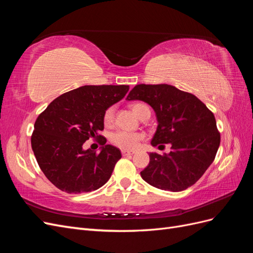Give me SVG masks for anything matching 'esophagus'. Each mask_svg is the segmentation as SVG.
<instances>
[{
  "label": "esophagus",
  "instance_id": "esophagus-1",
  "mask_svg": "<svg viewBox=\"0 0 253 253\" xmlns=\"http://www.w3.org/2000/svg\"><path fill=\"white\" fill-rule=\"evenodd\" d=\"M121 153H122V155H124V156H126V155H133L135 152L134 151H128V150H122Z\"/></svg>",
  "mask_w": 253,
  "mask_h": 253
}]
</instances>
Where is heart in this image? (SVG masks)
<instances>
[{
  "mask_svg": "<svg viewBox=\"0 0 253 253\" xmlns=\"http://www.w3.org/2000/svg\"><path fill=\"white\" fill-rule=\"evenodd\" d=\"M131 109L136 116H138L139 118L144 114V112L150 111V109L147 105H145L144 103H140V102L133 103L131 105ZM114 116H115V106L111 105L103 113L102 121H103L104 126H112L113 121H114ZM142 138H143V134H141V133L116 131L111 135L110 141L113 145H115V147H117L119 149L132 150L137 147V144L140 142V140Z\"/></svg>",
  "mask_w": 253,
  "mask_h": 253,
  "instance_id": "b5f03b06",
  "label": "heart"
}]
</instances>
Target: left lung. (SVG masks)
<instances>
[{
    "instance_id": "8db88e82",
    "label": "left lung",
    "mask_w": 253,
    "mask_h": 253,
    "mask_svg": "<svg viewBox=\"0 0 253 253\" xmlns=\"http://www.w3.org/2000/svg\"><path fill=\"white\" fill-rule=\"evenodd\" d=\"M126 99L144 101L154 109L158 126L153 147L171 144L169 154L150 153L141 177L172 192L193 186L213 163L220 143L213 113L193 94L168 84H138Z\"/></svg>"
}]
</instances>
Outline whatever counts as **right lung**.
<instances>
[{"label":"right lung","mask_w":253,"mask_h":253,"mask_svg":"<svg viewBox=\"0 0 253 253\" xmlns=\"http://www.w3.org/2000/svg\"><path fill=\"white\" fill-rule=\"evenodd\" d=\"M128 85H84L51 101L35 122L34 154L47 179L61 191L79 194L102 187L121 158L119 149L100 135L104 111L118 102ZM89 138L103 145L99 153L83 150Z\"/></svg>","instance_id":"right-lung-1"}]
</instances>
